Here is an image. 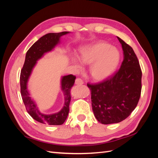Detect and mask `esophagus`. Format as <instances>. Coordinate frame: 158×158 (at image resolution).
I'll use <instances>...</instances> for the list:
<instances>
[{"label":"esophagus","instance_id":"esophagus-1","mask_svg":"<svg viewBox=\"0 0 158 158\" xmlns=\"http://www.w3.org/2000/svg\"><path fill=\"white\" fill-rule=\"evenodd\" d=\"M75 84L76 85H82L84 84V82L81 78H77V79H76V80H75Z\"/></svg>","mask_w":158,"mask_h":158}]
</instances>
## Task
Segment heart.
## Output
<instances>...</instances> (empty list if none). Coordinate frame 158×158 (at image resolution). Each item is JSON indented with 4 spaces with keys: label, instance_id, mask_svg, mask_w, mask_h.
<instances>
[{
    "label": "heart",
    "instance_id": "1",
    "mask_svg": "<svg viewBox=\"0 0 158 158\" xmlns=\"http://www.w3.org/2000/svg\"><path fill=\"white\" fill-rule=\"evenodd\" d=\"M77 56L82 64L90 65L89 75L95 81H103L112 75L121 59L117 49L102 41L80 47Z\"/></svg>",
    "mask_w": 158,
    "mask_h": 158
}]
</instances>
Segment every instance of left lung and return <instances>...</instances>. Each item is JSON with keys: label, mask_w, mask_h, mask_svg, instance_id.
Instances as JSON below:
<instances>
[{"label": "left lung", "mask_w": 158, "mask_h": 158, "mask_svg": "<svg viewBox=\"0 0 158 158\" xmlns=\"http://www.w3.org/2000/svg\"><path fill=\"white\" fill-rule=\"evenodd\" d=\"M123 51L120 69L103 82L89 84L94 114L102 124L117 123L125 120L139 101L142 89V71L132 47L117 37Z\"/></svg>", "instance_id": "left-lung-1"}]
</instances>
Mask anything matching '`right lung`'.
Here are the masks:
<instances>
[{
	"instance_id": "right-lung-1",
	"label": "right lung",
	"mask_w": 158,
	"mask_h": 158,
	"mask_svg": "<svg viewBox=\"0 0 158 158\" xmlns=\"http://www.w3.org/2000/svg\"><path fill=\"white\" fill-rule=\"evenodd\" d=\"M69 33V31L49 33L41 37L27 51L24 64L21 70L20 78L21 95L27 111L33 119L45 125H60L66 121L69 112V105L71 99L70 89L74 84L76 76L70 74L62 77L61 90L63 91L64 97V106L58 113L50 114L41 113L30 97L27 87L28 79L37 61L45 53L51 51L57 44H59L61 36Z\"/></svg>"
}]
</instances>
